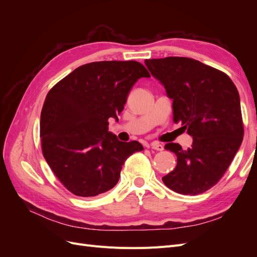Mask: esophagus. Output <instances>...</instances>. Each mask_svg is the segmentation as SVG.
I'll use <instances>...</instances> for the list:
<instances>
[{"mask_svg": "<svg viewBox=\"0 0 257 257\" xmlns=\"http://www.w3.org/2000/svg\"><path fill=\"white\" fill-rule=\"evenodd\" d=\"M150 147L152 148L153 150H157V151H163V150H164V146L159 144V143H155V142L151 143Z\"/></svg>", "mask_w": 257, "mask_h": 257, "instance_id": "obj_1", "label": "esophagus"}]
</instances>
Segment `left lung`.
Wrapping results in <instances>:
<instances>
[{"instance_id": "obj_1", "label": "left lung", "mask_w": 257, "mask_h": 257, "mask_svg": "<svg viewBox=\"0 0 257 257\" xmlns=\"http://www.w3.org/2000/svg\"><path fill=\"white\" fill-rule=\"evenodd\" d=\"M145 64L173 99L174 122H182L193 137L186 150L179 144L165 145L176 154L177 165L162 180L183 195L204 193L222 178L242 143L236 85L226 74L190 58L152 59Z\"/></svg>"}]
</instances>
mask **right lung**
Segmentation results:
<instances>
[{"label":"right lung","mask_w":257,"mask_h":257,"mask_svg":"<svg viewBox=\"0 0 257 257\" xmlns=\"http://www.w3.org/2000/svg\"><path fill=\"white\" fill-rule=\"evenodd\" d=\"M150 77L136 61H100L77 67L46 96L41 114L45 160L65 188L93 197L118 183L124 162L144 150L138 142H120L108 132L118 121L131 89Z\"/></svg>","instance_id":"add662e5"}]
</instances>
